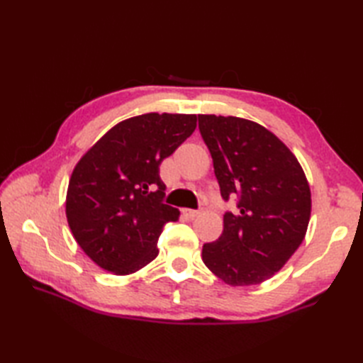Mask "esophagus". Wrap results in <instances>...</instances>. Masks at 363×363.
Returning a JSON list of instances; mask_svg holds the SVG:
<instances>
[{
	"instance_id": "34e87169",
	"label": "esophagus",
	"mask_w": 363,
	"mask_h": 363,
	"mask_svg": "<svg viewBox=\"0 0 363 363\" xmlns=\"http://www.w3.org/2000/svg\"><path fill=\"white\" fill-rule=\"evenodd\" d=\"M182 213L186 215V217H187V218H190V220L196 218L198 215H199V212H198V211H191V209H184V211H182Z\"/></svg>"
}]
</instances>
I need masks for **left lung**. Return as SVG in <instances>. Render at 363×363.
I'll list each match as a JSON object with an SVG mask.
<instances>
[{"label": "left lung", "mask_w": 363, "mask_h": 363, "mask_svg": "<svg viewBox=\"0 0 363 363\" xmlns=\"http://www.w3.org/2000/svg\"><path fill=\"white\" fill-rule=\"evenodd\" d=\"M221 196H237L223 234L203 246V262L220 279L245 287L273 277L303 243L312 198L303 167L287 145L256 121L198 115Z\"/></svg>", "instance_id": "1"}]
</instances>
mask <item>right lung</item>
Listing matches in <instances>:
<instances>
[{
	"label": "right lung",
	"mask_w": 363,
	"mask_h": 363,
	"mask_svg": "<svg viewBox=\"0 0 363 363\" xmlns=\"http://www.w3.org/2000/svg\"><path fill=\"white\" fill-rule=\"evenodd\" d=\"M196 128L194 113H143L111 128L76 164L67 189L68 226L81 250L117 276L157 257V238L179 211L162 203L159 165Z\"/></svg>",
	"instance_id": "obj_1"
}]
</instances>
